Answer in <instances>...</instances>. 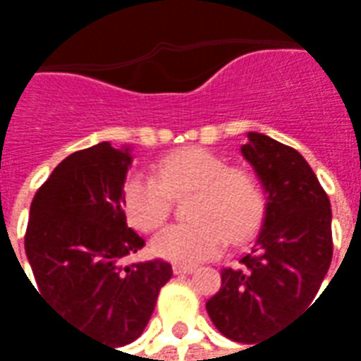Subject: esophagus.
Masks as SVG:
<instances>
[{
    "instance_id": "1",
    "label": "esophagus",
    "mask_w": 361,
    "mask_h": 361,
    "mask_svg": "<svg viewBox=\"0 0 361 361\" xmlns=\"http://www.w3.org/2000/svg\"><path fill=\"white\" fill-rule=\"evenodd\" d=\"M193 271H195V267L191 265H173V272L176 274H191Z\"/></svg>"
}]
</instances>
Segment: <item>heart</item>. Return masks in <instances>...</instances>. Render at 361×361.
Masks as SVG:
<instances>
[{
	"instance_id": "b5f03b06",
	"label": "heart",
	"mask_w": 361,
	"mask_h": 361,
	"mask_svg": "<svg viewBox=\"0 0 361 361\" xmlns=\"http://www.w3.org/2000/svg\"><path fill=\"white\" fill-rule=\"evenodd\" d=\"M195 193L189 216L193 222L173 224L152 240L154 255L176 265H195L219 255L230 243L245 242L265 212V191L257 176L245 168H230L228 160L201 147L173 150L157 166L154 176H133L123 188L129 222L145 232L164 224L173 197Z\"/></svg>"
}]
</instances>
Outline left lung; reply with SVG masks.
I'll list each match as a JSON object with an SVG mask.
<instances>
[{"label": "left lung", "mask_w": 361, "mask_h": 361, "mask_svg": "<svg viewBox=\"0 0 361 361\" xmlns=\"http://www.w3.org/2000/svg\"><path fill=\"white\" fill-rule=\"evenodd\" d=\"M242 154L265 189V220L242 267L222 269V286L207 311L230 341L255 344L315 300L333 259V214L325 189L295 149L247 133Z\"/></svg>", "instance_id": "8db88e82"}]
</instances>
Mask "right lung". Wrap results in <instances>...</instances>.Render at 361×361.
I'll list each match as a JSON object with an SVG mask.
<instances>
[{
  "instance_id": "add662e5",
  "label": "right lung",
  "mask_w": 361,
  "mask_h": 361,
  "mask_svg": "<svg viewBox=\"0 0 361 361\" xmlns=\"http://www.w3.org/2000/svg\"><path fill=\"white\" fill-rule=\"evenodd\" d=\"M129 166V149L110 142L69 154L36 191L25 234L36 294L114 348L141 336L160 288L172 279L170 263L160 259L126 265L145 245L123 212Z\"/></svg>"
}]
</instances>
